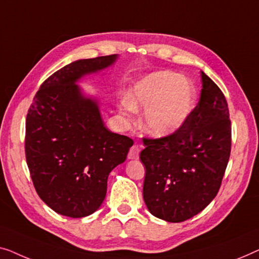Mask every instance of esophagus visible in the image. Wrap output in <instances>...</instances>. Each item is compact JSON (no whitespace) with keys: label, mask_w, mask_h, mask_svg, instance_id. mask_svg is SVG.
Instances as JSON below:
<instances>
[{"label":"esophagus","mask_w":259,"mask_h":259,"mask_svg":"<svg viewBox=\"0 0 259 259\" xmlns=\"http://www.w3.org/2000/svg\"><path fill=\"white\" fill-rule=\"evenodd\" d=\"M138 157H140V147L135 144L130 148L129 154H128V158L129 159H138Z\"/></svg>","instance_id":"34e87169"}]
</instances>
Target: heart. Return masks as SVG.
<instances>
[{"label":"heart","mask_w":259,"mask_h":259,"mask_svg":"<svg viewBox=\"0 0 259 259\" xmlns=\"http://www.w3.org/2000/svg\"><path fill=\"white\" fill-rule=\"evenodd\" d=\"M195 90L182 76L158 71L145 76L131 89L129 103H123V114L145 109L143 126L151 136L165 137L176 133L190 115Z\"/></svg>","instance_id":"1"}]
</instances>
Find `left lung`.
<instances>
[{"mask_svg": "<svg viewBox=\"0 0 259 259\" xmlns=\"http://www.w3.org/2000/svg\"><path fill=\"white\" fill-rule=\"evenodd\" d=\"M198 104L176 133L143 138V198L155 217L180 223L209 205L221 188L231 151V122L224 94L201 72Z\"/></svg>", "mask_w": 259, "mask_h": 259, "instance_id": "obj_1", "label": "left lung"}]
</instances>
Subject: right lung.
Here are the masks:
<instances>
[{
	"label": "right lung",
	"instance_id": "add662e5",
	"mask_svg": "<svg viewBox=\"0 0 259 259\" xmlns=\"http://www.w3.org/2000/svg\"><path fill=\"white\" fill-rule=\"evenodd\" d=\"M117 55L78 60L46 79L25 121V158L39 198L71 218L94 213L107 195L108 176L125 161L131 138L111 133L98 102L76 84L110 67Z\"/></svg>",
	"mask_w": 259,
	"mask_h": 259
}]
</instances>
